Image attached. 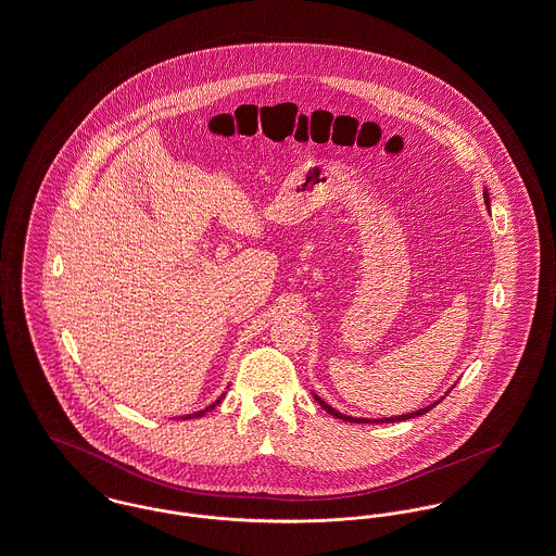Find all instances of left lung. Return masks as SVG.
Listing matches in <instances>:
<instances>
[{
	"label": "left lung",
	"instance_id": "8db88e82",
	"mask_svg": "<svg viewBox=\"0 0 556 556\" xmlns=\"http://www.w3.org/2000/svg\"><path fill=\"white\" fill-rule=\"evenodd\" d=\"M483 197H485V205H490V193H488V189L483 191ZM450 392V391H447ZM447 392H445V396H447ZM315 396V401L326 409L327 414H331V416H336V418H340V420H344V422H357V425H369V422H376V425H382V422H403V420H412V418H418V416H425L426 412H430L434 405H439L445 396H441L439 401H434V403H430V405H426L422 409H418V412H414V414H405V416H391V418H382V420H367V418H353V416H344V414H340L338 409H333L331 405H327L324 399H319L317 394H313Z\"/></svg>",
	"mask_w": 556,
	"mask_h": 556
}]
</instances>
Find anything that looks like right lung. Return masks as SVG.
Wrapping results in <instances>:
<instances>
[{
    "label": "right lung",
    "mask_w": 556,
    "mask_h": 556,
    "mask_svg": "<svg viewBox=\"0 0 556 556\" xmlns=\"http://www.w3.org/2000/svg\"><path fill=\"white\" fill-rule=\"evenodd\" d=\"M223 396H225V394H220V396H218V399H216V401H214V403H212V405H207V407H205V409H201V412H195V414H187V416H180V418H182V420H191V418H201V416H203V414H207V412H212V409H214V407H216V405H218V403H220V401H223Z\"/></svg>",
    "instance_id": "obj_1"
}]
</instances>
